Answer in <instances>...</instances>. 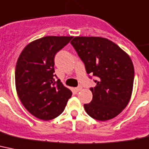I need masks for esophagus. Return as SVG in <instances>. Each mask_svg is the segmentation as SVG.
I'll return each mask as SVG.
<instances>
[{
  "instance_id": "1",
  "label": "esophagus",
  "mask_w": 149,
  "mask_h": 149,
  "mask_svg": "<svg viewBox=\"0 0 149 149\" xmlns=\"http://www.w3.org/2000/svg\"><path fill=\"white\" fill-rule=\"evenodd\" d=\"M82 88H83V87L81 86H77L75 89H76V91L77 92H79V91H80L81 89H82Z\"/></svg>"
}]
</instances>
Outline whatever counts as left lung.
<instances>
[{
	"label": "left lung",
	"instance_id": "1",
	"mask_svg": "<svg viewBox=\"0 0 149 149\" xmlns=\"http://www.w3.org/2000/svg\"><path fill=\"white\" fill-rule=\"evenodd\" d=\"M85 65L89 77L96 83L91 87L93 100L84 104L89 116L106 121L126 107L133 88V63L129 55L111 40L102 37H77L70 42Z\"/></svg>",
	"mask_w": 149,
	"mask_h": 149
}]
</instances>
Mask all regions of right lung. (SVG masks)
<instances>
[{
  "instance_id": "1",
  "label": "right lung",
  "mask_w": 149,
  "mask_h": 149,
  "mask_svg": "<svg viewBox=\"0 0 149 149\" xmlns=\"http://www.w3.org/2000/svg\"><path fill=\"white\" fill-rule=\"evenodd\" d=\"M72 38L44 37L29 43L18 58L15 67L17 93L26 110L40 119L59 116L72 95L54 74L56 54Z\"/></svg>"
}]
</instances>
